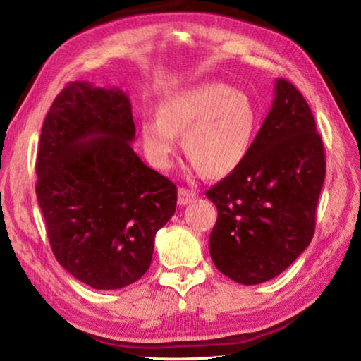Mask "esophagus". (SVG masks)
I'll return each mask as SVG.
<instances>
[{
	"mask_svg": "<svg viewBox=\"0 0 361 361\" xmlns=\"http://www.w3.org/2000/svg\"><path fill=\"white\" fill-rule=\"evenodd\" d=\"M194 199H195V191H192V189H186V188L178 189V204L180 205L191 204Z\"/></svg>",
	"mask_w": 361,
	"mask_h": 361,
	"instance_id": "1",
	"label": "esophagus"
}]
</instances>
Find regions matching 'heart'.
<instances>
[{
  "label": "heart",
  "instance_id": "heart-1",
  "mask_svg": "<svg viewBox=\"0 0 361 361\" xmlns=\"http://www.w3.org/2000/svg\"><path fill=\"white\" fill-rule=\"evenodd\" d=\"M256 130V109L245 94L224 84H202L164 100L159 116L142 122L146 156L159 169L169 167L181 148L207 176L229 173L245 159Z\"/></svg>",
  "mask_w": 361,
  "mask_h": 361
}]
</instances>
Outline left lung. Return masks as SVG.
<instances>
[{
  "mask_svg": "<svg viewBox=\"0 0 361 361\" xmlns=\"http://www.w3.org/2000/svg\"><path fill=\"white\" fill-rule=\"evenodd\" d=\"M325 166L307 102L277 79L272 108L245 159L205 192L218 210L209 242L218 271L242 285L282 274L314 237Z\"/></svg>",
  "mask_w": 361,
  "mask_h": 361,
  "instance_id": "8db88e82",
  "label": "left lung"
}]
</instances>
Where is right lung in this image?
Instances as JSON below:
<instances>
[{
	"label": "right lung",
	"instance_id": "obj_1",
	"mask_svg": "<svg viewBox=\"0 0 361 361\" xmlns=\"http://www.w3.org/2000/svg\"><path fill=\"white\" fill-rule=\"evenodd\" d=\"M135 124L119 87L70 82L41 130L36 197L60 266L95 290L148 271L156 232L175 213L176 186L132 149Z\"/></svg>",
	"mask_w": 361,
	"mask_h": 361
}]
</instances>
